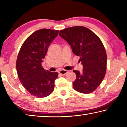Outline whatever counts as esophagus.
<instances>
[{"mask_svg":"<svg viewBox=\"0 0 127 127\" xmlns=\"http://www.w3.org/2000/svg\"><path fill=\"white\" fill-rule=\"evenodd\" d=\"M68 72V70H63H63H59V71L58 72L59 73L62 74V75H65V74H66V73H67Z\"/></svg>","mask_w":127,"mask_h":127,"instance_id":"obj_1","label":"esophagus"}]
</instances>
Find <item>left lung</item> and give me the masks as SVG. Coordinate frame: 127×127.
I'll return each mask as SVG.
<instances>
[{"label":"left lung","mask_w":127,"mask_h":127,"mask_svg":"<svg viewBox=\"0 0 127 127\" xmlns=\"http://www.w3.org/2000/svg\"><path fill=\"white\" fill-rule=\"evenodd\" d=\"M59 35L71 46L75 55L80 57L82 72L73 70L76 79L73 82L76 91L90 94L98 87L106 74L107 56L100 38L91 30L83 26L66 28Z\"/></svg>","instance_id":"obj_1"}]
</instances>
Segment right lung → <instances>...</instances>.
Instances as JSON below:
<instances>
[{
    "mask_svg": "<svg viewBox=\"0 0 127 127\" xmlns=\"http://www.w3.org/2000/svg\"><path fill=\"white\" fill-rule=\"evenodd\" d=\"M58 30L42 29L34 32L23 42L16 61L18 78L25 89L36 97H46L54 89L58 73L45 70L41 65L50 43Z\"/></svg>",
    "mask_w": 127,
    "mask_h": 127,
    "instance_id": "obj_1",
    "label": "right lung"
}]
</instances>
